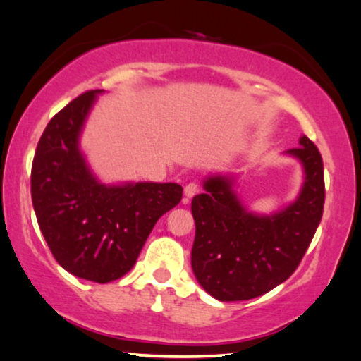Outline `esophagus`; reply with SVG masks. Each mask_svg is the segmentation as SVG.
I'll return each instance as SVG.
<instances>
[{
    "instance_id": "1",
    "label": "esophagus",
    "mask_w": 361,
    "mask_h": 361,
    "mask_svg": "<svg viewBox=\"0 0 361 361\" xmlns=\"http://www.w3.org/2000/svg\"><path fill=\"white\" fill-rule=\"evenodd\" d=\"M197 191H200V188H197L196 183H188V185L185 186V196H186V200H191V197L195 196Z\"/></svg>"
}]
</instances>
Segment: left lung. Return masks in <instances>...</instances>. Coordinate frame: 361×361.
<instances>
[{
	"mask_svg": "<svg viewBox=\"0 0 361 361\" xmlns=\"http://www.w3.org/2000/svg\"><path fill=\"white\" fill-rule=\"evenodd\" d=\"M284 155L301 164L304 178L296 200L281 209H248L233 190L232 173L206 176L204 192L192 197V273L219 301H247L286 281L317 231L326 197L322 157L306 135Z\"/></svg>",
	"mask_w": 361,
	"mask_h": 361,
	"instance_id": "left-lung-1",
	"label": "left lung"
}]
</instances>
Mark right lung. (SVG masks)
Here are the masks:
<instances>
[{
	"mask_svg": "<svg viewBox=\"0 0 361 361\" xmlns=\"http://www.w3.org/2000/svg\"><path fill=\"white\" fill-rule=\"evenodd\" d=\"M103 90L88 91L55 114L35 149L30 195L40 232L72 275L94 283L135 265L157 221L178 204V183L106 185L80 149L85 123Z\"/></svg>",
	"mask_w": 361,
	"mask_h": 361,
	"instance_id": "right-lung-1",
	"label": "right lung"
}]
</instances>
